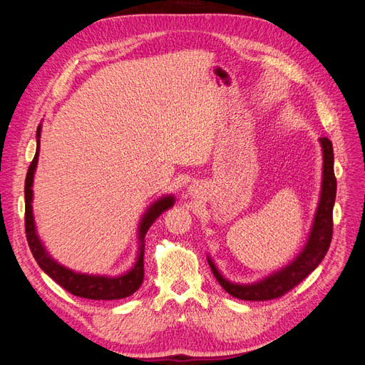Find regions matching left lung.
Returning a JSON list of instances; mask_svg holds the SVG:
<instances>
[{
	"label": "left lung",
	"mask_w": 365,
	"mask_h": 365,
	"mask_svg": "<svg viewBox=\"0 0 365 365\" xmlns=\"http://www.w3.org/2000/svg\"><path fill=\"white\" fill-rule=\"evenodd\" d=\"M319 143H322L323 148L322 195H319V202L306 247L288 267L271 274L269 277H264L263 280L251 284H239L227 280L219 272L213 260L208 257V264L212 268L216 280L231 297L247 302H264L272 300V298H279L295 288L298 283L303 282L324 259L334 233L332 213L336 196V178L334 172L332 141L323 137L319 138Z\"/></svg>",
	"instance_id": "8db88e82"
}]
</instances>
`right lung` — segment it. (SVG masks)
<instances>
[{
    "label": "right lung",
    "instance_id": "right-lung-1",
    "mask_svg": "<svg viewBox=\"0 0 365 365\" xmlns=\"http://www.w3.org/2000/svg\"><path fill=\"white\" fill-rule=\"evenodd\" d=\"M39 137H41V125L36 130V153L35 158L30 163L27 176H26V185H24V196H26V236L30 251L33 257L38 262L41 269L48 274L50 277L61 284L65 291L76 297L90 298V300H120V298H126L134 294L143 283L145 279V236L148 233L149 227L153 224L163 212L170 208L175 204L173 195L163 196L158 201L153 202L146 213L143 215L141 222L138 227V256L134 268L126 271L125 274L118 275V277H106V275H88L74 272L63 264L58 263L54 259L50 257V254L43 248L42 242L36 233L35 219H33V176L38 165L39 157Z\"/></svg>",
    "mask_w": 365,
    "mask_h": 365
}]
</instances>
